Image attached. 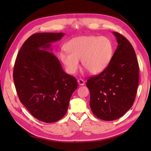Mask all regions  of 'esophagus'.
Wrapping results in <instances>:
<instances>
[{
  "label": "esophagus",
  "instance_id": "esophagus-1",
  "mask_svg": "<svg viewBox=\"0 0 151 151\" xmlns=\"http://www.w3.org/2000/svg\"><path fill=\"white\" fill-rule=\"evenodd\" d=\"M78 84L81 85V86H83V85H84V81H83L82 79H78Z\"/></svg>",
  "mask_w": 151,
  "mask_h": 151
}]
</instances>
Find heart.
<instances>
[{
    "mask_svg": "<svg viewBox=\"0 0 151 151\" xmlns=\"http://www.w3.org/2000/svg\"><path fill=\"white\" fill-rule=\"evenodd\" d=\"M67 52H60L59 58L69 75L75 74L81 60L83 67L93 75L106 69L113 55V45L106 37L84 36L74 37L65 45Z\"/></svg>",
    "mask_w": 151,
    "mask_h": 151,
    "instance_id": "heart-1",
    "label": "heart"
}]
</instances>
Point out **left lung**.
<instances>
[{"instance_id": "1", "label": "left lung", "mask_w": 151, "mask_h": 151, "mask_svg": "<svg viewBox=\"0 0 151 151\" xmlns=\"http://www.w3.org/2000/svg\"><path fill=\"white\" fill-rule=\"evenodd\" d=\"M113 34L118 45L110 63L86 83L92 112L104 121L120 118L132 107L139 83L138 62L132 45L123 35Z\"/></svg>"}]
</instances>
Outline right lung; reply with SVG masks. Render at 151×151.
<instances>
[{
	"label": "right lung",
	"instance_id": "1",
	"mask_svg": "<svg viewBox=\"0 0 151 151\" xmlns=\"http://www.w3.org/2000/svg\"><path fill=\"white\" fill-rule=\"evenodd\" d=\"M63 33H37L22 45L16 58L14 81L21 103L37 119L54 123L67 113L76 79L63 71L51 43Z\"/></svg>",
	"mask_w": 151,
	"mask_h": 151
}]
</instances>
